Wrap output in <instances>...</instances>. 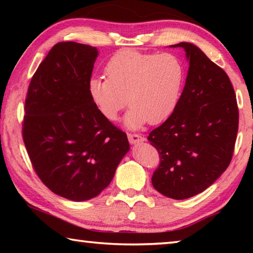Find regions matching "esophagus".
Masks as SVG:
<instances>
[{
	"mask_svg": "<svg viewBox=\"0 0 253 253\" xmlns=\"http://www.w3.org/2000/svg\"><path fill=\"white\" fill-rule=\"evenodd\" d=\"M128 140H129V143L132 145H136V144H139V143H143L145 142V138L143 136L140 135H137V134H128Z\"/></svg>",
	"mask_w": 253,
	"mask_h": 253,
	"instance_id": "esophagus-1",
	"label": "esophagus"
}]
</instances>
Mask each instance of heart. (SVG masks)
<instances>
[{
	"instance_id": "b5f03b06",
	"label": "heart",
	"mask_w": 253,
	"mask_h": 253,
	"mask_svg": "<svg viewBox=\"0 0 253 253\" xmlns=\"http://www.w3.org/2000/svg\"><path fill=\"white\" fill-rule=\"evenodd\" d=\"M107 78H91L88 92L97 110L108 121L117 119L129 102L124 125L138 129L170 116L181 96L185 70L181 60L170 53H144L122 50L107 62Z\"/></svg>"
}]
</instances>
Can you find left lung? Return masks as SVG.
Wrapping results in <instances>:
<instances>
[{
    "label": "left lung",
    "instance_id": "8db88e82",
    "mask_svg": "<svg viewBox=\"0 0 253 253\" xmlns=\"http://www.w3.org/2000/svg\"><path fill=\"white\" fill-rule=\"evenodd\" d=\"M183 48L188 71L172 115L147 139L161 163L152 184L174 200L192 198L207 190L228 169L239 127L234 89L223 69L193 43Z\"/></svg>",
    "mask_w": 253,
    "mask_h": 253
}]
</instances>
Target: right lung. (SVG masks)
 <instances>
[{"mask_svg":"<svg viewBox=\"0 0 253 253\" xmlns=\"http://www.w3.org/2000/svg\"><path fill=\"white\" fill-rule=\"evenodd\" d=\"M95 46L59 42L33 75L22 135L38 176L68 200L96 198L129 151L127 135L106 119L88 92Z\"/></svg>","mask_w":253,"mask_h":253,"instance_id":"obj_1","label":"right lung"}]
</instances>
